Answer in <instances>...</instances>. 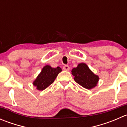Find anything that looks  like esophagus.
Instances as JSON below:
<instances>
[{
  "instance_id": "esophagus-1",
  "label": "esophagus",
  "mask_w": 127,
  "mask_h": 127,
  "mask_svg": "<svg viewBox=\"0 0 127 127\" xmlns=\"http://www.w3.org/2000/svg\"><path fill=\"white\" fill-rule=\"evenodd\" d=\"M69 69H70V67H69L67 65H65V66H63V69L64 70V71H69Z\"/></svg>"
}]
</instances>
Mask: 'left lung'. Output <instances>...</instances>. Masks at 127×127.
<instances>
[{
  "label": "left lung",
  "mask_w": 127,
  "mask_h": 127,
  "mask_svg": "<svg viewBox=\"0 0 127 127\" xmlns=\"http://www.w3.org/2000/svg\"><path fill=\"white\" fill-rule=\"evenodd\" d=\"M74 80L82 87L90 90L95 87L99 81V77L93 72L84 63H81L71 71Z\"/></svg>",
  "instance_id": "1"
}]
</instances>
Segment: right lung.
<instances>
[{
    "instance_id": "add662e5",
    "label": "right lung",
    "mask_w": 127,
    "mask_h": 127,
    "mask_svg": "<svg viewBox=\"0 0 127 127\" xmlns=\"http://www.w3.org/2000/svg\"><path fill=\"white\" fill-rule=\"evenodd\" d=\"M61 71L62 69L58 66L56 68H53L50 65H46L42 68L40 73L33 82V85L38 90H43L53 84L57 75Z\"/></svg>"
}]
</instances>
